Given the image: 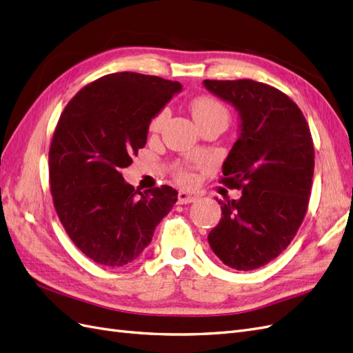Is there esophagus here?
I'll use <instances>...</instances> for the list:
<instances>
[{"instance_id": "esophagus-1", "label": "esophagus", "mask_w": 353, "mask_h": 353, "mask_svg": "<svg viewBox=\"0 0 353 353\" xmlns=\"http://www.w3.org/2000/svg\"><path fill=\"white\" fill-rule=\"evenodd\" d=\"M197 199H199V194L193 193V191H179L178 194L179 205H188V203H193Z\"/></svg>"}]
</instances>
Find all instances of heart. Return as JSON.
<instances>
[{"label":"heart","instance_id":"heart-1","mask_svg":"<svg viewBox=\"0 0 353 353\" xmlns=\"http://www.w3.org/2000/svg\"><path fill=\"white\" fill-rule=\"evenodd\" d=\"M190 108L197 125L208 122L210 119H215V117H221V119L228 121V112L225 109V105H223L221 101H218L216 99L209 97V95H200V97H196L193 101H191ZM166 119H168V110H160L152 119L148 130H150V132L153 134L159 132L163 128ZM176 176L179 181H183V183H188L191 179V175L184 169H179L176 172Z\"/></svg>","mask_w":353,"mask_h":353}]
</instances>
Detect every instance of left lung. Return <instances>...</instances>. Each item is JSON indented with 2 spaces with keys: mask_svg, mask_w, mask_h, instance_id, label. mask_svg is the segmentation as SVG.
Here are the masks:
<instances>
[{
  "mask_svg": "<svg viewBox=\"0 0 353 353\" xmlns=\"http://www.w3.org/2000/svg\"><path fill=\"white\" fill-rule=\"evenodd\" d=\"M239 113V138L222 165V183L243 188L218 200L222 218L209 236L218 258L237 271L275 259L296 236L307 210L314 143L303 113L284 92L252 79L203 81Z\"/></svg>",
  "mask_w": 353,
  "mask_h": 353,
  "instance_id": "1",
  "label": "left lung"
}]
</instances>
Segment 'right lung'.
Here are the masks:
<instances>
[{
  "label": "right lung",
  "instance_id": "obj_1",
  "mask_svg": "<svg viewBox=\"0 0 353 353\" xmlns=\"http://www.w3.org/2000/svg\"><path fill=\"white\" fill-rule=\"evenodd\" d=\"M181 90L150 74L110 73L83 87L61 113L48 154L51 196L70 240L94 262H134L176 203L172 187L140 191L121 172Z\"/></svg>",
  "mask_w": 353,
  "mask_h": 353
}]
</instances>
